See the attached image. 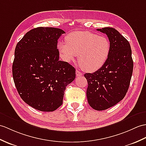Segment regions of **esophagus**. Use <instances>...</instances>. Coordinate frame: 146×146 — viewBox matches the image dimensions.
<instances>
[{
  "label": "esophagus",
  "mask_w": 146,
  "mask_h": 146,
  "mask_svg": "<svg viewBox=\"0 0 146 146\" xmlns=\"http://www.w3.org/2000/svg\"><path fill=\"white\" fill-rule=\"evenodd\" d=\"M76 76H81L83 75V74H82V73L80 72V71L76 70Z\"/></svg>",
  "instance_id": "1"
}]
</instances>
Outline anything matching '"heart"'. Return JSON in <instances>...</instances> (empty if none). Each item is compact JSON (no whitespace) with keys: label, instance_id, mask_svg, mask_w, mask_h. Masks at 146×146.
I'll return each mask as SVG.
<instances>
[{"label":"heart","instance_id":"obj_1","mask_svg":"<svg viewBox=\"0 0 146 146\" xmlns=\"http://www.w3.org/2000/svg\"><path fill=\"white\" fill-rule=\"evenodd\" d=\"M66 43L60 42L58 48L66 62H74L78 55V63L84 71L94 72L107 62L111 53L110 40L89 31H76L66 36Z\"/></svg>","mask_w":146,"mask_h":146}]
</instances>
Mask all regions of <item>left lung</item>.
I'll return each mask as SVG.
<instances>
[{
	"mask_svg": "<svg viewBox=\"0 0 146 146\" xmlns=\"http://www.w3.org/2000/svg\"><path fill=\"white\" fill-rule=\"evenodd\" d=\"M106 33L111 43L107 62L93 73L84 74L88 84L86 96L90 106L102 111L123 99L128 90L133 71L130 44L120 33L111 27L97 29Z\"/></svg>",
	"mask_w": 146,
	"mask_h": 146,
	"instance_id": "obj_1",
	"label": "left lung"
}]
</instances>
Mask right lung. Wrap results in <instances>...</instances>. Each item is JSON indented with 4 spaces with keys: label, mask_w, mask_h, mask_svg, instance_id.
I'll return each mask as SVG.
<instances>
[{
    "label": "right lung",
    "mask_w": 146,
    "mask_h": 146,
    "mask_svg": "<svg viewBox=\"0 0 146 146\" xmlns=\"http://www.w3.org/2000/svg\"><path fill=\"white\" fill-rule=\"evenodd\" d=\"M65 32L37 27L17 44L12 74L20 96L37 110L50 112L63 103L66 86L75 78V69L59 60L58 39Z\"/></svg>",
    "instance_id": "add662e5"
}]
</instances>
